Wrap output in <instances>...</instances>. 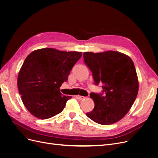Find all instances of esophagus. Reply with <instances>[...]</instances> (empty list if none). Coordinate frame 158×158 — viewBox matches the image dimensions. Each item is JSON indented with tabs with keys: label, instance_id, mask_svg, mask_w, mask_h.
<instances>
[{
	"label": "esophagus",
	"instance_id": "obj_1",
	"mask_svg": "<svg viewBox=\"0 0 158 158\" xmlns=\"http://www.w3.org/2000/svg\"><path fill=\"white\" fill-rule=\"evenodd\" d=\"M78 98L79 99V100H83V99H85L86 97H84V96H81V95H78Z\"/></svg>",
	"mask_w": 158,
	"mask_h": 158
}]
</instances>
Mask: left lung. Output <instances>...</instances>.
I'll return each mask as SVG.
<instances>
[{"label": "left lung", "instance_id": "1", "mask_svg": "<svg viewBox=\"0 0 158 158\" xmlns=\"http://www.w3.org/2000/svg\"><path fill=\"white\" fill-rule=\"evenodd\" d=\"M84 61L92 72L95 84L102 85V94L92 92L94 110L86 113L91 120L110 125L121 120L131 109L138 92V80L133 61L116 51L83 54Z\"/></svg>", "mask_w": 158, "mask_h": 158}]
</instances>
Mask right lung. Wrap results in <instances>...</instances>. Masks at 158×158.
I'll use <instances>...</instances> for the list:
<instances>
[{
	"label": "right lung",
	"instance_id": "1",
	"mask_svg": "<svg viewBox=\"0 0 158 158\" xmlns=\"http://www.w3.org/2000/svg\"><path fill=\"white\" fill-rule=\"evenodd\" d=\"M81 52L60 51L45 48L32 52L25 60L18 76L17 85L27 110L39 119L61 113L71 96L62 95L60 87L67 81Z\"/></svg>",
	"mask_w": 158,
	"mask_h": 158
}]
</instances>
